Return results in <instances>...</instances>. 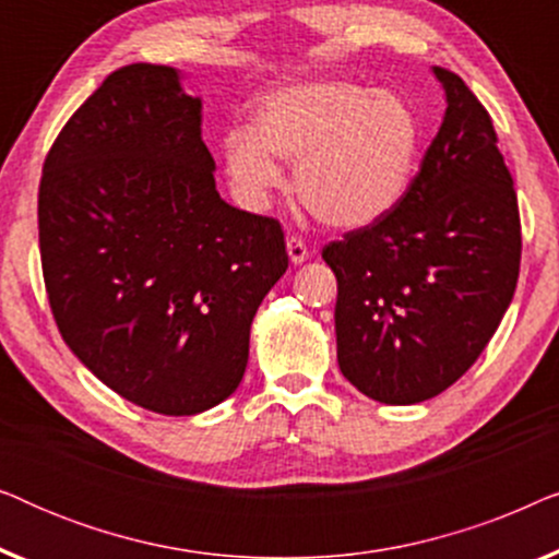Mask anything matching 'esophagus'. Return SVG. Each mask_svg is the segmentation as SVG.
I'll return each instance as SVG.
<instances>
[{"label": "esophagus", "mask_w": 559, "mask_h": 559, "mask_svg": "<svg viewBox=\"0 0 559 559\" xmlns=\"http://www.w3.org/2000/svg\"><path fill=\"white\" fill-rule=\"evenodd\" d=\"M287 254H289V259H293V264H302L305 259L312 254V251L308 249V243H305L302 239H297V236H289V239H287Z\"/></svg>", "instance_id": "34e87169"}]
</instances>
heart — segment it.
<instances>
[{
    "instance_id": "heart-1",
    "label": "heart",
    "mask_w": 559,
    "mask_h": 559,
    "mask_svg": "<svg viewBox=\"0 0 559 559\" xmlns=\"http://www.w3.org/2000/svg\"><path fill=\"white\" fill-rule=\"evenodd\" d=\"M423 124L392 91L348 81H308L274 88L257 102L254 129L224 136V163L243 201L266 203L282 186L274 155L295 163V190L318 221L369 226L407 193Z\"/></svg>"
}]
</instances>
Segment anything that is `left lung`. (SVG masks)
<instances>
[{
    "label": "left lung",
    "mask_w": 559,
    "mask_h": 559,
    "mask_svg": "<svg viewBox=\"0 0 559 559\" xmlns=\"http://www.w3.org/2000/svg\"><path fill=\"white\" fill-rule=\"evenodd\" d=\"M442 127L386 216L323 247L338 280L335 338L350 384L384 404L453 386L493 338L519 280L522 224L493 121L435 66Z\"/></svg>",
    "instance_id": "8db88e82"
}]
</instances>
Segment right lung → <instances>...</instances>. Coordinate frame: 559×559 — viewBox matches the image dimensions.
I'll list each match as a JSON object with an SVG mask.
<instances>
[{"mask_svg": "<svg viewBox=\"0 0 559 559\" xmlns=\"http://www.w3.org/2000/svg\"><path fill=\"white\" fill-rule=\"evenodd\" d=\"M201 98L170 66L114 71L45 157L37 228L58 331L86 369L157 415L239 386L249 328L287 270L280 221L221 201Z\"/></svg>", "mask_w": 559, "mask_h": 559, "instance_id": "right-lung-1", "label": "right lung"}]
</instances>
